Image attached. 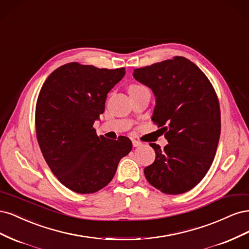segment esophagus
<instances>
[{
    "label": "esophagus",
    "instance_id": "34e87169",
    "mask_svg": "<svg viewBox=\"0 0 249 249\" xmlns=\"http://www.w3.org/2000/svg\"><path fill=\"white\" fill-rule=\"evenodd\" d=\"M132 143H133V146L134 147H138V146L142 145V143L140 141H137V140H133Z\"/></svg>",
    "mask_w": 249,
    "mask_h": 249
}]
</instances>
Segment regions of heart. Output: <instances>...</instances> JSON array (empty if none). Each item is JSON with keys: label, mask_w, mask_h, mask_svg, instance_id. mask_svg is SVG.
I'll list each match as a JSON object with an SVG mask.
<instances>
[{"label": "heart", "mask_w": 249, "mask_h": 249, "mask_svg": "<svg viewBox=\"0 0 249 249\" xmlns=\"http://www.w3.org/2000/svg\"><path fill=\"white\" fill-rule=\"evenodd\" d=\"M133 86H135V85H133ZM131 87H132V86H131Z\"/></svg>", "instance_id": "heart-1"}]
</instances>
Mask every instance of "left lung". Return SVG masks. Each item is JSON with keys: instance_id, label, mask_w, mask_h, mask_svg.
Instances as JSON below:
<instances>
[{"instance_id": "obj_1", "label": "left lung", "mask_w": 249, "mask_h": 249, "mask_svg": "<svg viewBox=\"0 0 249 249\" xmlns=\"http://www.w3.org/2000/svg\"><path fill=\"white\" fill-rule=\"evenodd\" d=\"M133 77L152 89V120L168 144L150 143L154 163L144 168L147 182L166 194L191 190L212 165L220 137V108L215 90L198 67L177 56L134 70Z\"/></svg>"}]
</instances>
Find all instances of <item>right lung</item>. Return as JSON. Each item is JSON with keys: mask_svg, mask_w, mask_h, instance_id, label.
<instances>
[{"mask_svg": "<svg viewBox=\"0 0 249 249\" xmlns=\"http://www.w3.org/2000/svg\"><path fill=\"white\" fill-rule=\"evenodd\" d=\"M125 74L124 67L97 69L77 62L58 67L44 82L36 104L35 124L44 160L71 191L94 193L107 186L132 141L97 136L95 120L107 94Z\"/></svg>", "mask_w": 249, "mask_h": 249, "instance_id": "obj_1", "label": "right lung"}]
</instances>
